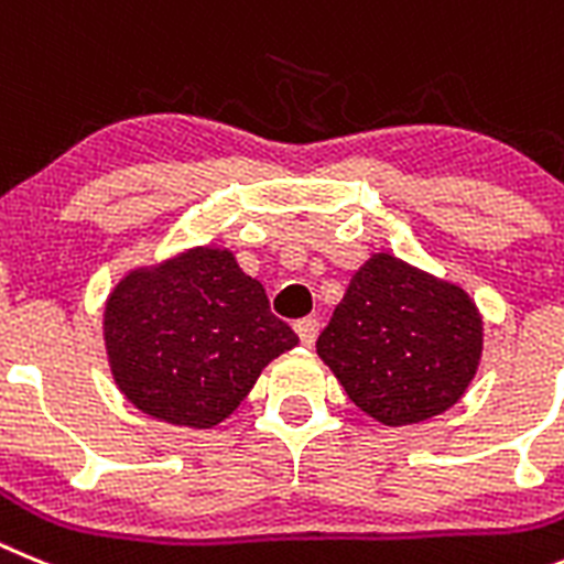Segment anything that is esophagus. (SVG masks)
Returning a JSON list of instances; mask_svg holds the SVG:
<instances>
[{
	"label": "esophagus",
	"mask_w": 564,
	"mask_h": 564,
	"mask_svg": "<svg viewBox=\"0 0 564 564\" xmlns=\"http://www.w3.org/2000/svg\"><path fill=\"white\" fill-rule=\"evenodd\" d=\"M295 332H297V337H301L303 346H312L317 337V332H321V323H317V317H303V321L295 323Z\"/></svg>",
	"instance_id": "obj_1"
}]
</instances>
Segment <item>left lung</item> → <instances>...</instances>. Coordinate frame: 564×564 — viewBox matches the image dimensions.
Returning a JSON list of instances; mask_svg holds the SVG:
<instances>
[{"label":"left lung","mask_w":564,"mask_h":564,"mask_svg":"<svg viewBox=\"0 0 564 564\" xmlns=\"http://www.w3.org/2000/svg\"><path fill=\"white\" fill-rule=\"evenodd\" d=\"M317 355L377 423H423L471 386L482 315L457 283L377 252L351 278L317 337Z\"/></svg>","instance_id":"obj_1"}]
</instances>
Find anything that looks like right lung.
<instances>
[{
  "mask_svg": "<svg viewBox=\"0 0 564 564\" xmlns=\"http://www.w3.org/2000/svg\"><path fill=\"white\" fill-rule=\"evenodd\" d=\"M105 346L112 380L135 409L213 429L297 335L269 312L263 286L229 249L195 247L116 283Z\"/></svg>",
  "mask_w": 564,
  "mask_h": 564,
  "instance_id": "1",
  "label": "right lung"
}]
</instances>
